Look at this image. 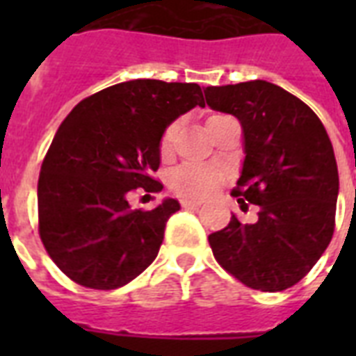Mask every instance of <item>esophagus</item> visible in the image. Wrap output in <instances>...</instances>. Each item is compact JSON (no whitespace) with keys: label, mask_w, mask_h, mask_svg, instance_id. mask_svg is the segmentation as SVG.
<instances>
[{"label":"esophagus","mask_w":356,"mask_h":356,"mask_svg":"<svg viewBox=\"0 0 356 356\" xmlns=\"http://www.w3.org/2000/svg\"><path fill=\"white\" fill-rule=\"evenodd\" d=\"M181 205L184 207V209H197V207L201 205L200 200H181Z\"/></svg>","instance_id":"1"}]
</instances>
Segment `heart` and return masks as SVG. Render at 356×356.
Listing matches in <instances>:
<instances>
[{"label":"heart","instance_id":"1","mask_svg":"<svg viewBox=\"0 0 356 356\" xmlns=\"http://www.w3.org/2000/svg\"><path fill=\"white\" fill-rule=\"evenodd\" d=\"M177 123H173L164 131L161 140V153L168 155L173 147L175 136H177ZM220 184V173L211 166H188L177 168L175 172L170 175V186L175 190V194L183 195V197H205L212 194Z\"/></svg>","mask_w":356,"mask_h":356}]
</instances>
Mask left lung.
<instances>
[{
  "mask_svg": "<svg viewBox=\"0 0 356 356\" xmlns=\"http://www.w3.org/2000/svg\"><path fill=\"white\" fill-rule=\"evenodd\" d=\"M207 105L242 125L243 162L234 197L259 220L209 236L223 270L245 286L281 292L303 279L334 233L338 168L323 123L299 97L268 81L207 86Z\"/></svg>",
  "mask_w": 356,
  "mask_h": 356,
  "instance_id": "obj_1",
  "label": "left lung"
}]
</instances>
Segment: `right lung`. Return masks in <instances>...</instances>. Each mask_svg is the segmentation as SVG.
<instances>
[{"instance_id":"obj_1","label":"right lung","mask_w":356,"mask_h":356,"mask_svg":"<svg viewBox=\"0 0 356 356\" xmlns=\"http://www.w3.org/2000/svg\"><path fill=\"white\" fill-rule=\"evenodd\" d=\"M205 107L200 85L134 79L86 97L66 116L42 162L38 231L47 254L81 286L114 290L156 259L166 222L181 209L166 197L133 211L134 188L161 192L170 123Z\"/></svg>"}]
</instances>
